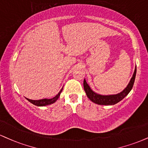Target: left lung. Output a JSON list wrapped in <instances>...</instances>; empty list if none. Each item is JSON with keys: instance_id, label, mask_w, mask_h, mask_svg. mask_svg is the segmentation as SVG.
I'll return each instance as SVG.
<instances>
[{"instance_id": "8db88e82", "label": "left lung", "mask_w": 148, "mask_h": 148, "mask_svg": "<svg viewBox=\"0 0 148 148\" xmlns=\"http://www.w3.org/2000/svg\"><path fill=\"white\" fill-rule=\"evenodd\" d=\"M136 74V67H135L134 72L133 74L132 77L130 81L128 83L127 87L121 92L119 94H112V95H101V94L96 93L93 90H92V89L90 88V87L87 83L85 79H84V81H83L84 90L85 93H86L87 97L93 103H97L98 105H102V106H112V105H114L121 101L122 99H123L130 93V92L132 89L133 85H134Z\"/></svg>"}]
</instances>
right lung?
<instances>
[{
  "label": "right lung",
  "mask_w": 148,
  "mask_h": 148,
  "mask_svg": "<svg viewBox=\"0 0 148 148\" xmlns=\"http://www.w3.org/2000/svg\"><path fill=\"white\" fill-rule=\"evenodd\" d=\"M62 91H63V88L60 90V91L58 92V94H57L56 97L52 98V99H40V100H31V99H27V98L26 99L28 101H29L30 103H32V104L35 105V106H48V105H51L52 104V103L56 102V101L58 100V98H59L60 93H61Z\"/></svg>",
  "instance_id": "1"
}]
</instances>
